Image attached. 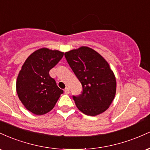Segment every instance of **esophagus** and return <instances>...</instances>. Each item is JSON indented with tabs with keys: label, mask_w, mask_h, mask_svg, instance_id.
<instances>
[{
	"label": "esophagus",
	"mask_w": 150,
	"mask_h": 150,
	"mask_svg": "<svg viewBox=\"0 0 150 150\" xmlns=\"http://www.w3.org/2000/svg\"><path fill=\"white\" fill-rule=\"evenodd\" d=\"M64 91H65V94H69V93H70V89L68 88V87H66V88L65 89Z\"/></svg>",
	"instance_id": "obj_1"
}]
</instances>
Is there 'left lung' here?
<instances>
[{"label":"left lung","mask_w":150,"mask_h":150,"mask_svg":"<svg viewBox=\"0 0 150 150\" xmlns=\"http://www.w3.org/2000/svg\"><path fill=\"white\" fill-rule=\"evenodd\" d=\"M65 57L82 86V94L73 96L77 108L92 116L106 111L116 92V77L108 62L87 46L65 52Z\"/></svg>","instance_id":"left-lung-1"}]
</instances>
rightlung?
<instances>
[{
  "label": "right lung",
  "instance_id": "add662e5",
  "mask_svg": "<svg viewBox=\"0 0 150 150\" xmlns=\"http://www.w3.org/2000/svg\"><path fill=\"white\" fill-rule=\"evenodd\" d=\"M63 52L42 48L26 59L19 72L16 91L30 112L44 115L53 109L63 91L56 85L49 71L61 61Z\"/></svg>",
  "mask_w": 150,
  "mask_h": 150
}]
</instances>
